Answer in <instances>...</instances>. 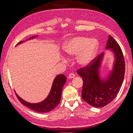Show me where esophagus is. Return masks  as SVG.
I'll return each instance as SVG.
<instances>
[{
    "instance_id": "34e87169",
    "label": "esophagus",
    "mask_w": 133,
    "mask_h": 133,
    "mask_svg": "<svg viewBox=\"0 0 133 133\" xmlns=\"http://www.w3.org/2000/svg\"><path fill=\"white\" fill-rule=\"evenodd\" d=\"M75 75L74 74L70 73L69 75V76H68V78H69V79H73V78H74L75 77Z\"/></svg>"
}]
</instances>
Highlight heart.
<instances>
[{
  "label": "heart",
  "mask_w": 133,
  "mask_h": 133,
  "mask_svg": "<svg viewBox=\"0 0 133 133\" xmlns=\"http://www.w3.org/2000/svg\"><path fill=\"white\" fill-rule=\"evenodd\" d=\"M99 42L95 38L84 37H74L68 41L63 49L67 55L75 56L76 62L83 68L90 65L94 60L99 49Z\"/></svg>",
  "instance_id": "heart-1"
}]
</instances>
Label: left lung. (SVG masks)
Here are the masks:
<instances>
[{"instance_id":"8db88e82","label":"left lung","mask_w":133,"mask_h":133,"mask_svg":"<svg viewBox=\"0 0 133 133\" xmlns=\"http://www.w3.org/2000/svg\"><path fill=\"white\" fill-rule=\"evenodd\" d=\"M114 57L112 69L106 77H102L100 68L105 53L96 58V60L88 67L78 70L77 73L83 80L82 99L90 105L103 107L112 101L121 87L125 74L123 54L118 43L111 36H109L105 47Z\"/></svg>"}]
</instances>
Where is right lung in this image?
<instances>
[{
    "label": "right lung",
    "instance_id": "obj_1",
    "mask_svg": "<svg viewBox=\"0 0 133 133\" xmlns=\"http://www.w3.org/2000/svg\"><path fill=\"white\" fill-rule=\"evenodd\" d=\"M38 37V35L33 36L28 38L25 41L20 42L18 43L17 46L27 41L35 39ZM66 78L64 74H59L56 76L52 84L49 94L45 99L39 103H31L28 102L20 97L17 92H15L16 95L23 105L29 108L30 109L38 112H49L54 109L59 104L61 99L62 89L66 82Z\"/></svg>",
    "mask_w": 133,
    "mask_h": 133
}]
</instances>
